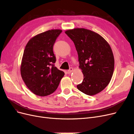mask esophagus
Wrapping results in <instances>:
<instances>
[{
    "mask_svg": "<svg viewBox=\"0 0 134 134\" xmlns=\"http://www.w3.org/2000/svg\"><path fill=\"white\" fill-rule=\"evenodd\" d=\"M73 70V68L72 67H71L69 70L67 71V73H68V74H70V73H71Z\"/></svg>",
    "mask_w": 134,
    "mask_h": 134,
    "instance_id": "esophagus-1",
    "label": "esophagus"
}]
</instances>
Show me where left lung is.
<instances>
[{"instance_id":"left-lung-1","label":"left lung","mask_w":134,"mask_h":134,"mask_svg":"<svg viewBox=\"0 0 134 134\" xmlns=\"http://www.w3.org/2000/svg\"><path fill=\"white\" fill-rule=\"evenodd\" d=\"M65 33L74 43L83 80L77 86L80 91L93 96L109 85L114 70V57L108 42L98 33L85 28Z\"/></svg>"}]
</instances>
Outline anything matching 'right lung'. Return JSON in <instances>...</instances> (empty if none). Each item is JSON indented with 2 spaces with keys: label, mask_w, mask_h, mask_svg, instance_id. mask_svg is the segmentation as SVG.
I'll return each mask as SVG.
<instances>
[{
  "label": "right lung",
  "mask_w": 134,
  "mask_h": 134,
  "mask_svg": "<svg viewBox=\"0 0 134 134\" xmlns=\"http://www.w3.org/2000/svg\"><path fill=\"white\" fill-rule=\"evenodd\" d=\"M62 32L52 29L38 34L25 47L20 73L27 87L38 96H46L57 88L64 73L55 67L56 59L53 47Z\"/></svg>",
  "instance_id": "1"
}]
</instances>
